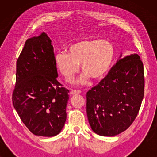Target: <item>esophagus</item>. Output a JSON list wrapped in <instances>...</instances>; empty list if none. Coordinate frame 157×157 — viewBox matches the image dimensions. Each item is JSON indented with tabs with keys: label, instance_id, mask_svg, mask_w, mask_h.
<instances>
[{
	"label": "esophagus",
	"instance_id": "esophagus-1",
	"mask_svg": "<svg viewBox=\"0 0 157 157\" xmlns=\"http://www.w3.org/2000/svg\"><path fill=\"white\" fill-rule=\"evenodd\" d=\"M81 93V91H76V90H72V91H71V94L72 95H76V94H78Z\"/></svg>",
	"mask_w": 157,
	"mask_h": 157
}]
</instances>
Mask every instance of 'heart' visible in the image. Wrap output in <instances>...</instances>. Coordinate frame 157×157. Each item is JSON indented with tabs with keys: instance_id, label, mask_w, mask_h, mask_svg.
<instances>
[{
	"instance_id": "b5f03b06",
	"label": "heart",
	"mask_w": 157,
	"mask_h": 157,
	"mask_svg": "<svg viewBox=\"0 0 157 157\" xmlns=\"http://www.w3.org/2000/svg\"><path fill=\"white\" fill-rule=\"evenodd\" d=\"M68 53L61 51L55 56V63L61 74L70 80L78 71L81 64L86 74L81 83H86L88 75L94 80L106 76L113 65L115 48L112 43L104 39H83L70 45Z\"/></svg>"
}]
</instances>
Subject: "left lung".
Wrapping results in <instances>:
<instances>
[{"mask_svg":"<svg viewBox=\"0 0 157 157\" xmlns=\"http://www.w3.org/2000/svg\"><path fill=\"white\" fill-rule=\"evenodd\" d=\"M144 94L143 62L138 54L119 60L86 93L90 126L100 136H113L127 129L138 115Z\"/></svg>","mask_w":157,"mask_h":157,"instance_id":"obj_1","label":"left lung"}]
</instances>
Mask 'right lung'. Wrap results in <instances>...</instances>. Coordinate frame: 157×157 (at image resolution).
I'll return each instance as SVG.
<instances>
[{"label":"right lung","mask_w":157,"mask_h":157,"mask_svg":"<svg viewBox=\"0 0 157 157\" xmlns=\"http://www.w3.org/2000/svg\"><path fill=\"white\" fill-rule=\"evenodd\" d=\"M57 77L51 38L42 33L27 39L16 62L12 101L23 123L37 136H56L65 124L68 90Z\"/></svg>","instance_id":"obj_1"}]
</instances>
